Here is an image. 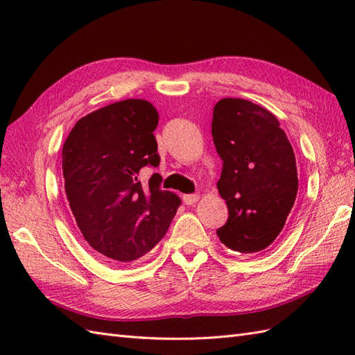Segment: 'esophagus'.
Here are the masks:
<instances>
[{
    "label": "esophagus",
    "instance_id": "esophagus-1",
    "mask_svg": "<svg viewBox=\"0 0 355 355\" xmlns=\"http://www.w3.org/2000/svg\"><path fill=\"white\" fill-rule=\"evenodd\" d=\"M200 200V195L198 193H192V195H184L183 197V201L186 202L187 206H192V205H195V202H197Z\"/></svg>",
    "mask_w": 355,
    "mask_h": 355
}]
</instances>
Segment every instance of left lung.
<instances>
[{"instance_id": "left-lung-1", "label": "left lung", "mask_w": 355, "mask_h": 355, "mask_svg": "<svg viewBox=\"0 0 355 355\" xmlns=\"http://www.w3.org/2000/svg\"><path fill=\"white\" fill-rule=\"evenodd\" d=\"M212 135L223 160L216 187L229 220L216 235L233 252L258 253L282 232L297 193L291 143L277 117L245 99L214 107Z\"/></svg>"}]
</instances>
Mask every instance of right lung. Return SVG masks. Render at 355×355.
<instances>
[{
  "label": "right lung",
  "instance_id": "obj_1",
  "mask_svg": "<svg viewBox=\"0 0 355 355\" xmlns=\"http://www.w3.org/2000/svg\"><path fill=\"white\" fill-rule=\"evenodd\" d=\"M157 125L150 102L120 101L79 119L62 146L65 193L78 227L114 263L153 250L182 205L178 195L160 189L158 173L140 182L143 168L160 163Z\"/></svg>",
  "mask_w": 355,
  "mask_h": 355
}]
</instances>
